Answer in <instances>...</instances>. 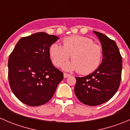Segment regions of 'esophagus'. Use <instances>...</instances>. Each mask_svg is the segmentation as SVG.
<instances>
[{"label": "esophagus", "mask_w": 130, "mask_h": 130, "mask_svg": "<svg viewBox=\"0 0 130 130\" xmlns=\"http://www.w3.org/2000/svg\"><path fill=\"white\" fill-rule=\"evenodd\" d=\"M70 75L69 74V73H63V77L64 78H67V77H70Z\"/></svg>", "instance_id": "1"}]
</instances>
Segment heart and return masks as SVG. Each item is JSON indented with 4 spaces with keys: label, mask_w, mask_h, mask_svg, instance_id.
Wrapping results in <instances>:
<instances>
[{
    "label": "heart",
    "mask_w": 130,
    "mask_h": 130,
    "mask_svg": "<svg viewBox=\"0 0 130 130\" xmlns=\"http://www.w3.org/2000/svg\"><path fill=\"white\" fill-rule=\"evenodd\" d=\"M49 53L53 63L60 67L71 55V62L63 67L65 70H76L80 74H89L95 71L102 59L101 47L91 39L82 36H72L63 40V46L53 43Z\"/></svg>",
    "instance_id": "obj_1"
}]
</instances>
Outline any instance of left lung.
<instances>
[{"mask_svg": "<svg viewBox=\"0 0 130 130\" xmlns=\"http://www.w3.org/2000/svg\"><path fill=\"white\" fill-rule=\"evenodd\" d=\"M103 50V62L89 75L75 77L74 92L83 104L94 106L109 100L117 92L121 79L122 57L116 42L94 31Z\"/></svg>", "mask_w": 130, "mask_h": 130, "instance_id": "left-lung-1", "label": "left lung"}]
</instances>
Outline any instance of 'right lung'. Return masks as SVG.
<instances>
[{
  "mask_svg": "<svg viewBox=\"0 0 130 130\" xmlns=\"http://www.w3.org/2000/svg\"><path fill=\"white\" fill-rule=\"evenodd\" d=\"M59 38L43 32L19 40L9 57L10 89L19 101L30 106L45 104L53 97L63 73L53 65L50 46Z\"/></svg>",
  "mask_w": 130,
  "mask_h": 130,
  "instance_id": "add662e5",
  "label": "right lung"
}]
</instances>
